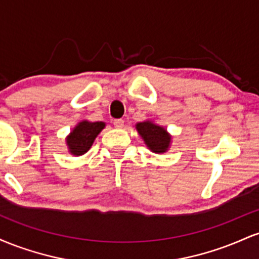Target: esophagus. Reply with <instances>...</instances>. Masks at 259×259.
<instances>
[{
  "mask_svg": "<svg viewBox=\"0 0 259 259\" xmlns=\"http://www.w3.org/2000/svg\"><path fill=\"white\" fill-rule=\"evenodd\" d=\"M113 125L115 127H118V129H120V127L124 126V120L123 119H114L113 120Z\"/></svg>",
  "mask_w": 259,
  "mask_h": 259,
  "instance_id": "obj_1",
  "label": "esophagus"
}]
</instances>
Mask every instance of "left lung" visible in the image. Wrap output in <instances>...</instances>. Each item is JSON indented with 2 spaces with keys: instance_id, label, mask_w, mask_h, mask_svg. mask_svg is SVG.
<instances>
[{
  "instance_id": "obj_1",
  "label": "left lung",
  "mask_w": 259,
  "mask_h": 259,
  "mask_svg": "<svg viewBox=\"0 0 259 259\" xmlns=\"http://www.w3.org/2000/svg\"><path fill=\"white\" fill-rule=\"evenodd\" d=\"M136 129L151 151L156 153H162L168 150L169 144H170V136L168 135L164 127L156 125L151 121H144V123H139L136 125Z\"/></svg>"
}]
</instances>
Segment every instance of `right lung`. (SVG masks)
I'll return each mask as SVG.
<instances>
[{
	"label": "right lung",
	"mask_w": 259,
	"mask_h": 259,
	"mask_svg": "<svg viewBox=\"0 0 259 259\" xmlns=\"http://www.w3.org/2000/svg\"><path fill=\"white\" fill-rule=\"evenodd\" d=\"M103 127H105V123L102 121L90 123L85 120L79 123L67 139V145L69 146L70 153L80 156L88 152L94 144V140Z\"/></svg>",
	"instance_id": "right-lung-1"
}]
</instances>
